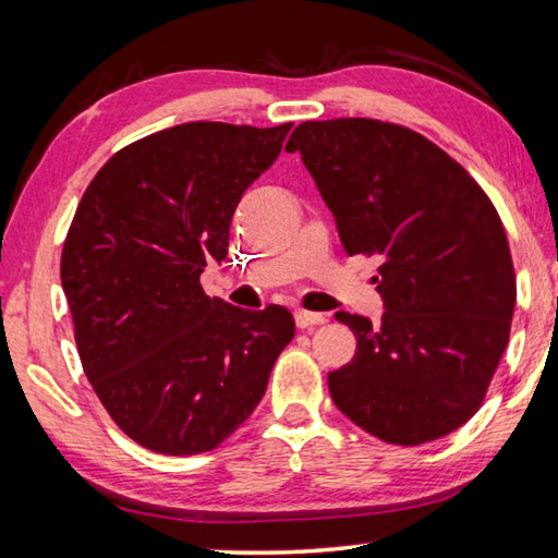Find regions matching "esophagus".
I'll use <instances>...</instances> for the list:
<instances>
[{"mask_svg": "<svg viewBox=\"0 0 558 558\" xmlns=\"http://www.w3.org/2000/svg\"><path fill=\"white\" fill-rule=\"evenodd\" d=\"M325 323H327V315H323V313H307V310H295V325L300 329L317 327V325H325Z\"/></svg>", "mask_w": 558, "mask_h": 558, "instance_id": "34e87169", "label": "esophagus"}]
</instances>
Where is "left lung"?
I'll return each mask as SVG.
<instances>
[{"label":"left lung","instance_id":"8db88e82","mask_svg":"<svg viewBox=\"0 0 558 558\" xmlns=\"http://www.w3.org/2000/svg\"><path fill=\"white\" fill-rule=\"evenodd\" d=\"M300 153L349 256H379L386 313H337L352 362L329 372L337 409L393 446L448 436L483 405L509 342L517 276L502 219L468 169L396 122H300Z\"/></svg>","mask_w":558,"mask_h":558}]
</instances>
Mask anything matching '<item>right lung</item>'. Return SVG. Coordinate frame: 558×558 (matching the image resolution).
Returning <instances> with one entry per match:
<instances>
[{"instance_id": "right-lung-1", "label": "right lung", "mask_w": 558, "mask_h": 558, "mask_svg": "<svg viewBox=\"0 0 558 558\" xmlns=\"http://www.w3.org/2000/svg\"><path fill=\"white\" fill-rule=\"evenodd\" d=\"M278 128L186 122L118 149L93 177L61 253V286L93 391L162 456L209 452L266 393L295 337L286 307H233L199 276L229 253L235 206L276 162Z\"/></svg>"}]
</instances>
